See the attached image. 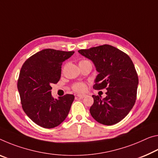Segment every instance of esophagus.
Here are the masks:
<instances>
[{
    "label": "esophagus",
    "mask_w": 158,
    "mask_h": 158,
    "mask_svg": "<svg viewBox=\"0 0 158 158\" xmlns=\"http://www.w3.org/2000/svg\"><path fill=\"white\" fill-rule=\"evenodd\" d=\"M77 96L79 98H84L86 97V95L85 94H77Z\"/></svg>",
    "instance_id": "34e87169"
}]
</instances>
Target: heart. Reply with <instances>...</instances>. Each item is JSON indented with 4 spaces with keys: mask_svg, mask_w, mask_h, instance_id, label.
Segmentation results:
<instances>
[{
    "mask_svg": "<svg viewBox=\"0 0 158 158\" xmlns=\"http://www.w3.org/2000/svg\"><path fill=\"white\" fill-rule=\"evenodd\" d=\"M86 61H88V60H83L80 61V62H83ZM86 85L84 83H82V82H77V83H75L72 85V89L76 92H83L86 90Z\"/></svg>",
    "mask_w": 158,
    "mask_h": 158,
    "instance_id": "b5f03b06",
    "label": "heart"
}]
</instances>
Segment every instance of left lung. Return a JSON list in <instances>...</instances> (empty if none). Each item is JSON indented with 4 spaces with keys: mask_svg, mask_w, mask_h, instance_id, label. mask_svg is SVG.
<instances>
[{
    "mask_svg": "<svg viewBox=\"0 0 158 158\" xmlns=\"http://www.w3.org/2000/svg\"><path fill=\"white\" fill-rule=\"evenodd\" d=\"M94 62L98 72L94 88L107 89L106 97L92 96L90 113L98 122L113 125L123 119L136 100L139 78L128 55L110 45H102L78 51Z\"/></svg>",
    "mask_w": 158,
    "mask_h": 158,
    "instance_id": "8db88e82",
    "label": "left lung"
}]
</instances>
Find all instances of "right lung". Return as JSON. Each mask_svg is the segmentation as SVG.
Wrapping results in <instances>:
<instances>
[{"label": "right lung", "instance_id": "right-lung-1", "mask_svg": "<svg viewBox=\"0 0 158 158\" xmlns=\"http://www.w3.org/2000/svg\"><path fill=\"white\" fill-rule=\"evenodd\" d=\"M74 52L44 49L27 59L22 67L17 89L22 109L40 127L54 128L68 115L74 95L66 94L54 99L51 95V84L59 81L62 62Z\"/></svg>", "mask_w": 158, "mask_h": 158}]
</instances>
